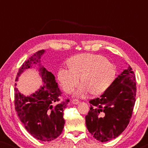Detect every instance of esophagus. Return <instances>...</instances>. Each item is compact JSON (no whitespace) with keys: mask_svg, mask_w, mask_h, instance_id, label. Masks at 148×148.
I'll return each mask as SVG.
<instances>
[{"mask_svg":"<svg viewBox=\"0 0 148 148\" xmlns=\"http://www.w3.org/2000/svg\"><path fill=\"white\" fill-rule=\"evenodd\" d=\"M72 103L73 104H78L79 103V101L78 100H77V99H74V100H72Z\"/></svg>","mask_w":148,"mask_h":148,"instance_id":"obj_1","label":"esophagus"}]
</instances>
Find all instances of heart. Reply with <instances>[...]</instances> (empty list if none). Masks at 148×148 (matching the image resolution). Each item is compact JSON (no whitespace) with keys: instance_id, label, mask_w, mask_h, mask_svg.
Returning <instances> with one entry per match:
<instances>
[{"instance_id":"obj_1","label":"heart","mask_w":148,"mask_h":148,"mask_svg":"<svg viewBox=\"0 0 148 148\" xmlns=\"http://www.w3.org/2000/svg\"><path fill=\"white\" fill-rule=\"evenodd\" d=\"M69 66L58 70V79L64 92L70 94L81 79L83 85L75 93L78 96L88 92L92 96H100L110 87L116 75L114 64L99 54H77L70 58Z\"/></svg>"}]
</instances>
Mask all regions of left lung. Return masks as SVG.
Returning a JSON list of instances; mask_svg holds the SVG:
<instances>
[{"mask_svg":"<svg viewBox=\"0 0 148 148\" xmlns=\"http://www.w3.org/2000/svg\"><path fill=\"white\" fill-rule=\"evenodd\" d=\"M136 91L135 75L129 65L100 98L90 101L86 123L94 138L106 142L124 131L132 116Z\"/></svg>","mask_w":148,"mask_h":148,"instance_id":"1","label":"left lung"}]
</instances>
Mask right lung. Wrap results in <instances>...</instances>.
<instances>
[{
    "instance_id": "add662e5",
    "label": "right lung",
    "mask_w": 148,
    "mask_h": 148,
    "mask_svg": "<svg viewBox=\"0 0 148 148\" xmlns=\"http://www.w3.org/2000/svg\"><path fill=\"white\" fill-rule=\"evenodd\" d=\"M44 52V50H40L24 62L15 79L17 82L24 71L37 64L43 86L27 96L15 88V107L20 121L32 136L42 141H50L57 138L63 130V111L69 100L59 102L61 92L55 77L40 63Z\"/></svg>"
}]
</instances>
